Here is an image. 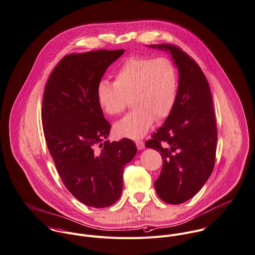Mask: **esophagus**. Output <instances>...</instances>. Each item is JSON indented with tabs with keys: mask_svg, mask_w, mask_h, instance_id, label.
Instances as JSON below:
<instances>
[{
	"mask_svg": "<svg viewBox=\"0 0 255 255\" xmlns=\"http://www.w3.org/2000/svg\"><path fill=\"white\" fill-rule=\"evenodd\" d=\"M136 146L138 148V150H143L145 148V145H144V142L143 141H136Z\"/></svg>",
	"mask_w": 255,
	"mask_h": 255,
	"instance_id": "1",
	"label": "esophagus"
}]
</instances>
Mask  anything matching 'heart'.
Returning a JSON list of instances; mask_svg holds the SVG:
<instances>
[{"instance_id": "b5f03b06", "label": "heart", "mask_w": 255, "mask_h": 255, "mask_svg": "<svg viewBox=\"0 0 255 255\" xmlns=\"http://www.w3.org/2000/svg\"><path fill=\"white\" fill-rule=\"evenodd\" d=\"M178 88V70L169 58L131 56L117 69L114 82H98L96 99L110 116L122 113L131 100L133 110L115 123L114 131L119 137L136 140L146 135L155 119L170 115Z\"/></svg>"}]
</instances>
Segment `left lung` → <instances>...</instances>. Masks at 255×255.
Returning <instances> with one entry per match:
<instances>
[{
    "label": "left lung",
    "mask_w": 255,
    "mask_h": 255,
    "mask_svg": "<svg viewBox=\"0 0 255 255\" xmlns=\"http://www.w3.org/2000/svg\"><path fill=\"white\" fill-rule=\"evenodd\" d=\"M150 47L170 52L179 71L176 104L145 146L163 158L155 182L157 195L167 204L180 205L198 194L215 167L218 131L213 97L204 72L187 53L171 44Z\"/></svg>",
    "instance_id": "obj_1"
}]
</instances>
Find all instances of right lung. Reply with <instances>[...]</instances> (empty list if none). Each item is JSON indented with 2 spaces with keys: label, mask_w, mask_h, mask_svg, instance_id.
Listing matches in <instances>:
<instances>
[{
  "label": "right lung",
  "mask_w": 255,
  "mask_h": 255,
  "mask_svg": "<svg viewBox=\"0 0 255 255\" xmlns=\"http://www.w3.org/2000/svg\"><path fill=\"white\" fill-rule=\"evenodd\" d=\"M124 49L64 56L43 93L42 126L48 151L66 189L82 204L106 208L118 201L123 170L137 153L127 138L109 143L111 125L96 99L106 69Z\"/></svg>",
  "instance_id": "add662e5"
}]
</instances>
